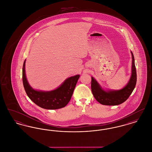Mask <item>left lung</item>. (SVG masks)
I'll return each mask as SVG.
<instances>
[{"label":"left lung","instance_id":"1","mask_svg":"<svg viewBox=\"0 0 152 152\" xmlns=\"http://www.w3.org/2000/svg\"><path fill=\"white\" fill-rule=\"evenodd\" d=\"M132 75L128 84L123 89L119 91H105L102 89L96 80L92 77L91 90L95 99L102 105H117L126 101L136 87L137 82V73L134 63V58L132 52Z\"/></svg>","mask_w":152,"mask_h":152}]
</instances>
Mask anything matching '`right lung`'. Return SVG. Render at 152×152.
<instances>
[{
  "label": "right lung",
  "mask_w": 152,
  "mask_h": 152,
  "mask_svg": "<svg viewBox=\"0 0 152 152\" xmlns=\"http://www.w3.org/2000/svg\"><path fill=\"white\" fill-rule=\"evenodd\" d=\"M25 63L23 66V83L25 91L29 99L39 107L46 109H57L65 107L69 102L80 75H76L68 78L57 89L43 92L34 90L30 87L27 80L25 73Z\"/></svg>",
  "instance_id": "obj_1"
}]
</instances>
